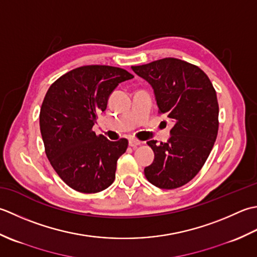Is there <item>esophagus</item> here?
I'll list each match as a JSON object with an SVG mask.
<instances>
[{
    "label": "esophagus",
    "mask_w": 257,
    "mask_h": 257,
    "mask_svg": "<svg viewBox=\"0 0 257 257\" xmlns=\"http://www.w3.org/2000/svg\"><path fill=\"white\" fill-rule=\"evenodd\" d=\"M141 144H142V142H141V141H139V140L130 139V141H128V145L132 146V148H135V146H139Z\"/></svg>",
    "instance_id": "1"
}]
</instances>
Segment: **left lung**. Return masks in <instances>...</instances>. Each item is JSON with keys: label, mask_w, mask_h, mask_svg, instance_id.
I'll list each match as a JSON object with an SVG mask.
<instances>
[{"label": "left lung", "mask_w": 257, "mask_h": 257, "mask_svg": "<svg viewBox=\"0 0 257 257\" xmlns=\"http://www.w3.org/2000/svg\"><path fill=\"white\" fill-rule=\"evenodd\" d=\"M149 82L159 112L174 126L166 143L149 141L154 161L144 169L148 181L164 190L185 185L205 163L218 131V103L211 81L200 67L174 57L132 66Z\"/></svg>", "instance_id": "1"}]
</instances>
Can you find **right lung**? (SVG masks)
I'll return each mask as SVG.
<instances>
[{
	"label": "right lung",
	"mask_w": 257,
	"mask_h": 257,
	"mask_svg": "<svg viewBox=\"0 0 257 257\" xmlns=\"http://www.w3.org/2000/svg\"><path fill=\"white\" fill-rule=\"evenodd\" d=\"M134 76L119 67L86 65L67 72L46 92L40 112L45 153L63 182L81 193L105 190L115 180L128 142L92 130L116 86Z\"/></svg>",
	"instance_id": "add662e5"
}]
</instances>
